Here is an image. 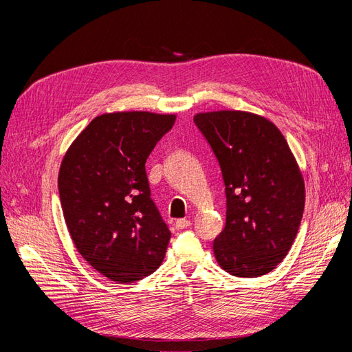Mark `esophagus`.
<instances>
[{
  "label": "esophagus",
  "mask_w": 352,
  "mask_h": 352,
  "mask_svg": "<svg viewBox=\"0 0 352 352\" xmlns=\"http://www.w3.org/2000/svg\"><path fill=\"white\" fill-rule=\"evenodd\" d=\"M190 225H192V223H190V220H188V219H177L176 220V228L177 229H186Z\"/></svg>",
  "instance_id": "34e87169"
}]
</instances>
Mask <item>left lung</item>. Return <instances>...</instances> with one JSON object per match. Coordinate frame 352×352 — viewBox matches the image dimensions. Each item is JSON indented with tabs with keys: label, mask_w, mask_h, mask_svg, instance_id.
Listing matches in <instances>:
<instances>
[{
	"label": "left lung",
	"mask_w": 352,
	"mask_h": 352,
	"mask_svg": "<svg viewBox=\"0 0 352 352\" xmlns=\"http://www.w3.org/2000/svg\"><path fill=\"white\" fill-rule=\"evenodd\" d=\"M194 123L225 182L226 225L212 242L219 265L238 278L272 272L304 212V179L289 145L272 122L247 111L199 113Z\"/></svg>",
	"instance_id": "1"
}]
</instances>
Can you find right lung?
I'll list each match as a JSON object with an SVG mask.
<instances>
[{
	"mask_svg": "<svg viewBox=\"0 0 352 352\" xmlns=\"http://www.w3.org/2000/svg\"><path fill=\"white\" fill-rule=\"evenodd\" d=\"M175 114H101L85 127L61 162L58 194L82 257L113 282L154 273L170 241L151 198L145 163L172 129Z\"/></svg>",
	"mask_w": 352,
	"mask_h": 352,
	"instance_id": "obj_1",
	"label": "right lung"
}]
</instances>
